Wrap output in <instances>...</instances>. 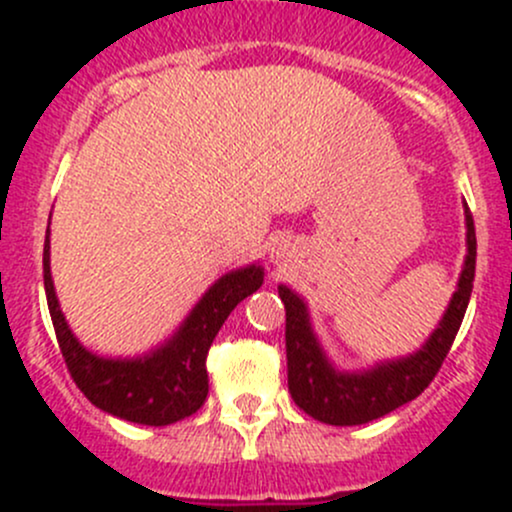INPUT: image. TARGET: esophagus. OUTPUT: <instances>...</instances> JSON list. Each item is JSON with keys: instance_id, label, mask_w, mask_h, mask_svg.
Masks as SVG:
<instances>
[{"instance_id": "1", "label": "esophagus", "mask_w": 512, "mask_h": 512, "mask_svg": "<svg viewBox=\"0 0 512 512\" xmlns=\"http://www.w3.org/2000/svg\"><path fill=\"white\" fill-rule=\"evenodd\" d=\"M272 255H275V257H280V250H277V252H272Z\"/></svg>"}]
</instances>
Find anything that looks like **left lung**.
<instances>
[{"instance_id":"left-lung-1","label":"left lung","mask_w":512,"mask_h":512,"mask_svg":"<svg viewBox=\"0 0 512 512\" xmlns=\"http://www.w3.org/2000/svg\"><path fill=\"white\" fill-rule=\"evenodd\" d=\"M466 257L456 292L421 349L396 359L376 361L369 369H339L319 342L309 307L292 287L280 285V299L287 312V384L294 404L307 416L329 426H359L381 418L414 401L441 369L466 314L476 277V227L468 205Z\"/></svg>"}]
</instances>
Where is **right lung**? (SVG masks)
<instances>
[{
  "mask_svg": "<svg viewBox=\"0 0 512 512\" xmlns=\"http://www.w3.org/2000/svg\"><path fill=\"white\" fill-rule=\"evenodd\" d=\"M51 225V218H49ZM260 262L225 272L198 299L165 342L136 356H103L86 349L71 332L54 280L51 242H44V289L51 322L66 366L86 399L106 414L143 426H168L193 416L208 396V349L232 309L262 287Z\"/></svg>",
  "mask_w": 512,
  "mask_h": 512,
  "instance_id": "right-lung-1",
  "label": "right lung"
}]
</instances>
